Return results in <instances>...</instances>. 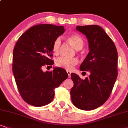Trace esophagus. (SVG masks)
<instances>
[{"instance_id":"1","label":"esophagus","mask_w":128,"mask_h":128,"mask_svg":"<svg viewBox=\"0 0 128 128\" xmlns=\"http://www.w3.org/2000/svg\"><path fill=\"white\" fill-rule=\"evenodd\" d=\"M67 72L68 75V77L70 78V77H71V73H72V72H69V71H67Z\"/></svg>"}]
</instances>
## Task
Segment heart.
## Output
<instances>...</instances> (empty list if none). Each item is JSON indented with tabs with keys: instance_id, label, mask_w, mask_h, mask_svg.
Here are the masks:
<instances>
[{
	"instance_id": "heart-1",
	"label": "heart",
	"mask_w": 128,
	"mask_h": 128,
	"mask_svg": "<svg viewBox=\"0 0 128 128\" xmlns=\"http://www.w3.org/2000/svg\"><path fill=\"white\" fill-rule=\"evenodd\" d=\"M67 40L76 50H80L83 46L84 41L83 38L78 34L70 35L67 37ZM61 45L60 38H56L53 42L52 49L54 54H58L60 51ZM78 59L77 58L60 57L56 60V65L58 67L71 71L73 69L74 66L78 64Z\"/></svg>"
}]
</instances>
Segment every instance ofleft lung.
I'll use <instances>...</instances> for the list:
<instances>
[{"label":"left lung","instance_id":"8db88e82","mask_svg":"<svg viewBox=\"0 0 128 128\" xmlns=\"http://www.w3.org/2000/svg\"><path fill=\"white\" fill-rule=\"evenodd\" d=\"M76 30L88 40L90 52L80 70L89 71L90 75L83 80L71 74L74 83L71 98L76 107L91 110L104 104L112 92L118 76V52L112 39L99 26H77Z\"/></svg>","mask_w":128,"mask_h":128}]
</instances>
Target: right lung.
<instances>
[{"instance_id":"1","label":"right lung","mask_w":128,"mask_h":128,"mask_svg":"<svg viewBox=\"0 0 128 128\" xmlns=\"http://www.w3.org/2000/svg\"><path fill=\"white\" fill-rule=\"evenodd\" d=\"M64 31L62 26L35 25L19 37L14 46L13 73L21 97L29 104L40 107L51 102L55 88L67 78L68 74L61 68L42 70L44 66L54 64L53 42Z\"/></svg>"}]
</instances>
